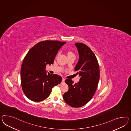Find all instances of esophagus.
Returning <instances> with one entry per match:
<instances>
[{
	"label": "esophagus",
	"mask_w": 131,
	"mask_h": 131,
	"mask_svg": "<svg viewBox=\"0 0 131 131\" xmlns=\"http://www.w3.org/2000/svg\"><path fill=\"white\" fill-rule=\"evenodd\" d=\"M65 79L64 78H63V79H62V82H61V83H64V82H65Z\"/></svg>",
	"instance_id": "1"
}]
</instances>
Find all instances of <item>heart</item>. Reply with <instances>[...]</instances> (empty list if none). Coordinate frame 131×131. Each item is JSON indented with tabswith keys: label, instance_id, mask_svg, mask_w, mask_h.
Returning a JSON list of instances; mask_svg holds the SVG:
<instances>
[{
	"label": "heart",
	"instance_id": "obj_1",
	"mask_svg": "<svg viewBox=\"0 0 131 131\" xmlns=\"http://www.w3.org/2000/svg\"><path fill=\"white\" fill-rule=\"evenodd\" d=\"M71 56H75L74 54L71 51H69L68 52V57Z\"/></svg>",
	"mask_w": 131,
	"mask_h": 131
}]
</instances>
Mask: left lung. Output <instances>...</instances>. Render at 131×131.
Segmentation results:
<instances>
[{"label": "left lung", "mask_w": 131, "mask_h": 131, "mask_svg": "<svg viewBox=\"0 0 131 131\" xmlns=\"http://www.w3.org/2000/svg\"><path fill=\"white\" fill-rule=\"evenodd\" d=\"M75 45L78 49L79 59L74 70L81 78L75 84L71 79L65 80L69 90L64 93L63 98L70 106L79 108L85 105L94 95L100 79V69L95 55L88 46L81 43Z\"/></svg>", "instance_id": "1"}]
</instances>
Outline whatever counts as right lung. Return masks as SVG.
<instances>
[{
    "label": "right lung",
    "instance_id": "add662e5",
    "mask_svg": "<svg viewBox=\"0 0 131 131\" xmlns=\"http://www.w3.org/2000/svg\"><path fill=\"white\" fill-rule=\"evenodd\" d=\"M66 43L57 40H45L36 44L25 57L20 71L22 89L25 95L33 102L47 98L61 77L46 73V65L53 63L57 53Z\"/></svg>",
    "mask_w": 131,
    "mask_h": 131
}]
</instances>
